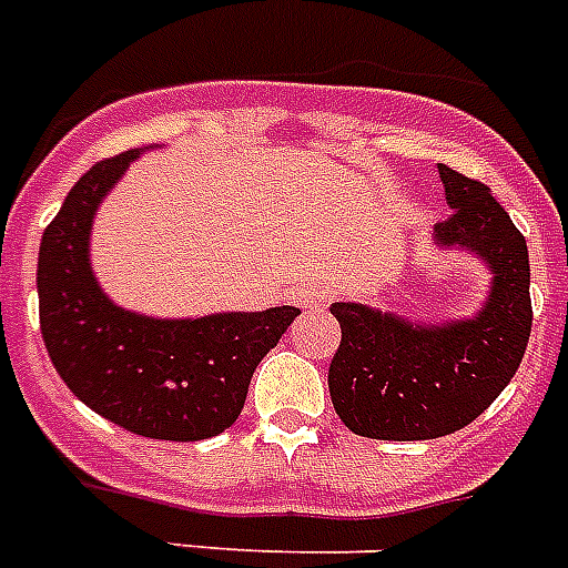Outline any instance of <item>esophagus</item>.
Segmentation results:
<instances>
[{
    "label": "esophagus",
    "mask_w": 568,
    "mask_h": 568,
    "mask_svg": "<svg viewBox=\"0 0 568 568\" xmlns=\"http://www.w3.org/2000/svg\"><path fill=\"white\" fill-rule=\"evenodd\" d=\"M292 300L294 306L303 308V312H317L326 303V292L317 283H312V280H300L292 288Z\"/></svg>",
    "instance_id": "esophagus-1"
}]
</instances>
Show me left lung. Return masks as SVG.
Wrapping results in <instances>:
<instances>
[{
	"mask_svg": "<svg viewBox=\"0 0 568 568\" xmlns=\"http://www.w3.org/2000/svg\"><path fill=\"white\" fill-rule=\"evenodd\" d=\"M450 207L433 245L485 262L483 308L442 323L407 321L366 303H332L341 346L328 393L352 433L384 442H422L468 427L517 373L531 335V268L526 236L483 181L438 164Z\"/></svg>",
	"mask_w": 568,
	"mask_h": 568,
	"instance_id": "obj_1",
	"label": "left lung"
}]
</instances>
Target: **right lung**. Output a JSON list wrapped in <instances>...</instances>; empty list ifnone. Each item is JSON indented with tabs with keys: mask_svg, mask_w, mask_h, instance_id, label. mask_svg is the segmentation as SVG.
Returning <instances> with one entry per match:
<instances>
[{
	"mask_svg": "<svg viewBox=\"0 0 568 568\" xmlns=\"http://www.w3.org/2000/svg\"><path fill=\"white\" fill-rule=\"evenodd\" d=\"M141 152L94 164L42 233V341L65 387L98 416L138 436L199 442L240 418L251 375L300 308L150 317L112 303L92 271V222Z\"/></svg>",
	"mask_w": 568,
	"mask_h": 568,
	"instance_id": "1",
	"label": "right lung"
}]
</instances>
